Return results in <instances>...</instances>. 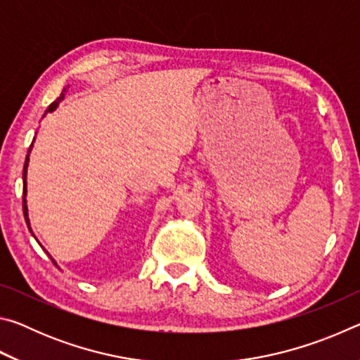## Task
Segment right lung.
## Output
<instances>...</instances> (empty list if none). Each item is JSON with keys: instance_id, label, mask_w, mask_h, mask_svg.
<instances>
[{"instance_id": "obj_1", "label": "right lung", "mask_w": 360, "mask_h": 360, "mask_svg": "<svg viewBox=\"0 0 360 360\" xmlns=\"http://www.w3.org/2000/svg\"><path fill=\"white\" fill-rule=\"evenodd\" d=\"M65 92H66V89H63L62 95H60L58 98H57L56 101H53L52 105L46 109L44 115H46L47 112H52V111H56L57 106H58V103L65 98ZM33 143H34V139H33ZM33 143H32V146H30V149H28V154H27V158H25V165H23V216H25V221H27V225H28V230L32 231V235H33V230H32V227H30V219H28V206H27V168H28V162H30V152H32ZM33 236H34V235H33ZM51 259H52V257H51ZM52 262H53V264H56V260H53V259H52ZM56 265H57V264H56Z\"/></svg>"}]
</instances>
